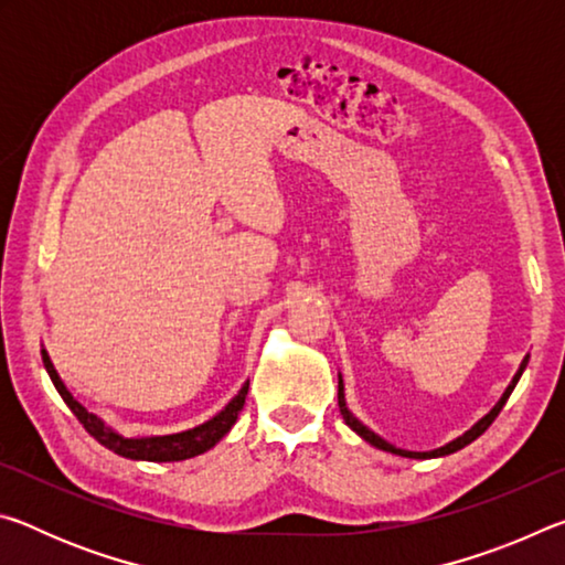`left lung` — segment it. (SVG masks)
I'll use <instances>...</instances> for the list:
<instances>
[{"label": "left lung", "mask_w": 565, "mask_h": 565, "mask_svg": "<svg viewBox=\"0 0 565 565\" xmlns=\"http://www.w3.org/2000/svg\"><path fill=\"white\" fill-rule=\"evenodd\" d=\"M525 363H529V356H525V359L521 361V366H519V371H515V376L511 379L509 388L503 391V396L499 398V404H495V406L489 411V414H486L481 420H476V424H473L471 428H468V431H466L463 436L454 438V441H448V444L441 446V448H434V451H406V448H396L394 444L384 441V438H381L379 434L371 431L369 426H363L361 420L351 414L349 406H347V398H343V379H341V374H339V408H341V416H343V420H347V426L351 428V431H356V434L363 438V441H369L371 446L381 448V451H388V454H396V456H404V458H438V456H448V454H454V451H461L463 446L476 441V438L481 436V434L486 431V428H489V426L493 424L495 416H499L501 408L505 406V401H509L511 391L515 388V384H519V379H521V374H523Z\"/></svg>", "instance_id": "8db88e82"}]
</instances>
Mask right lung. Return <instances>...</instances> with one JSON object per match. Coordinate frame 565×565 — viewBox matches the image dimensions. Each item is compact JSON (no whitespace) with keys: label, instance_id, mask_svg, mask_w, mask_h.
I'll return each mask as SVG.
<instances>
[{"label":"right lung","instance_id":"obj_1","mask_svg":"<svg viewBox=\"0 0 565 565\" xmlns=\"http://www.w3.org/2000/svg\"><path fill=\"white\" fill-rule=\"evenodd\" d=\"M42 361L54 388L60 391V396L64 398V404L72 408V414L79 418V424L87 428V434L97 438L104 448H109V451L119 454L124 458H131V461H154V463L186 461V458H194L199 454L209 451V448H214L228 431H232V426L238 418V411L244 408V401L248 394V381H246L242 391H238V394L228 401V404L218 411L214 418L189 428V431L169 434V436H124L119 431H114L111 426L104 424L99 416L89 414V411L70 394V388L64 386V381L60 379V374H56L50 353L44 349H42Z\"/></svg>","mask_w":565,"mask_h":565}]
</instances>
